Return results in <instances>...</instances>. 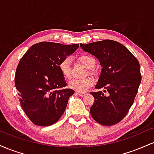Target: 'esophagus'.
Returning a JSON list of instances; mask_svg holds the SVG:
<instances>
[{
  "label": "esophagus",
  "mask_w": 154,
  "mask_h": 154,
  "mask_svg": "<svg viewBox=\"0 0 154 154\" xmlns=\"http://www.w3.org/2000/svg\"><path fill=\"white\" fill-rule=\"evenodd\" d=\"M76 93H77V95H79V96H83V95H85V93H81V92H76Z\"/></svg>",
  "instance_id": "esophagus-1"
}]
</instances>
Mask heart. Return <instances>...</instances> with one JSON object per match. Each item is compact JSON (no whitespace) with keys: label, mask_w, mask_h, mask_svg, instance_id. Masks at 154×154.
I'll use <instances>...</instances> for the list:
<instances>
[{"label":"heart","mask_w":154,"mask_h":154,"mask_svg":"<svg viewBox=\"0 0 154 154\" xmlns=\"http://www.w3.org/2000/svg\"><path fill=\"white\" fill-rule=\"evenodd\" d=\"M79 60L88 69H91L95 65V61L91 56L88 54L81 55ZM59 68L61 73L66 78H70L72 75L71 59L69 57H66L60 61ZM93 79L91 77H85V78L72 79L68 82V87L70 89L74 90L77 92H85L88 88L93 85Z\"/></svg>","instance_id":"1"}]
</instances>
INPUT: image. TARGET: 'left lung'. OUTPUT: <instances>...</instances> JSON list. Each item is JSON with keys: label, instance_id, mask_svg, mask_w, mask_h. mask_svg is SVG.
Returning a JSON list of instances; mask_svg holds the SVG:
<instances>
[{"label": "left lung", "instance_id": "8db88e82", "mask_svg": "<svg viewBox=\"0 0 154 154\" xmlns=\"http://www.w3.org/2000/svg\"><path fill=\"white\" fill-rule=\"evenodd\" d=\"M81 48L95 56L103 67L95 88V98L90 111L95 121L105 126L119 122L133 104L141 82L140 67L135 56L121 43L104 40L89 44L80 43ZM106 92V91H104Z\"/></svg>", "mask_w": 154, "mask_h": 154}]
</instances>
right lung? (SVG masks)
I'll return each instance as SVG.
<instances>
[{
  "mask_svg": "<svg viewBox=\"0 0 154 154\" xmlns=\"http://www.w3.org/2000/svg\"><path fill=\"white\" fill-rule=\"evenodd\" d=\"M78 48L79 44L41 42L32 45L20 59L15 86L21 106L35 125L49 126L63 115L75 91L63 88L66 83L59 64Z\"/></svg>",
  "mask_w": 154,
  "mask_h": 154,
  "instance_id": "obj_1",
  "label": "right lung"
}]
</instances>
